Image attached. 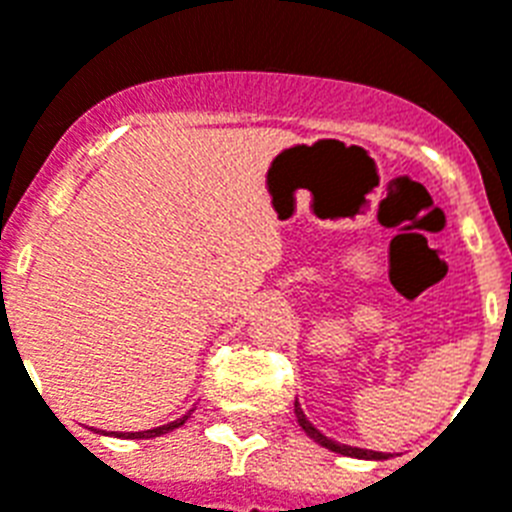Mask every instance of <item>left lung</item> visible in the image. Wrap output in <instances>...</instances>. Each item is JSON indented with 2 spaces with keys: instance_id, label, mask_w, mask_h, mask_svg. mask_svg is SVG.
<instances>
[{
  "instance_id": "8db88e82",
  "label": "left lung",
  "mask_w": 512,
  "mask_h": 512,
  "mask_svg": "<svg viewBox=\"0 0 512 512\" xmlns=\"http://www.w3.org/2000/svg\"><path fill=\"white\" fill-rule=\"evenodd\" d=\"M295 416H298V424H301L303 432L308 434V437L314 439V442H319L322 447H327V450H332V453H340V455H348V458H366V460H384L387 455L384 453H374V450H361V447H348V445H337V442H332V439L324 437L319 429H314V426L308 424V418L303 416L301 405L295 403Z\"/></svg>"
}]
</instances>
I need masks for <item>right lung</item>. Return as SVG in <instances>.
Returning a JSON list of instances; mask_svg holds the SVG:
<instances>
[{"mask_svg": "<svg viewBox=\"0 0 512 512\" xmlns=\"http://www.w3.org/2000/svg\"><path fill=\"white\" fill-rule=\"evenodd\" d=\"M185 421H188V416L177 418V421H172V424H167V426H159V429H149V432H128V434H122V437H128V439L159 437V434H167V432H172V429H177V426H183Z\"/></svg>", "mask_w": 512, "mask_h": 512, "instance_id": "right-lung-1", "label": "right lung"}]
</instances>
